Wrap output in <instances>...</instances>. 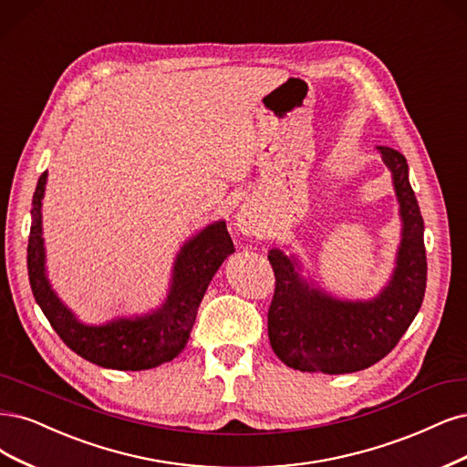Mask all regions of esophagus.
Masks as SVG:
<instances>
[{
    "mask_svg": "<svg viewBox=\"0 0 467 467\" xmlns=\"http://www.w3.org/2000/svg\"><path fill=\"white\" fill-rule=\"evenodd\" d=\"M263 214L261 208L253 199H247L244 204L239 206L235 214V228L244 234L245 237H253L263 230Z\"/></svg>",
    "mask_w": 467,
    "mask_h": 467,
    "instance_id": "34e87169",
    "label": "esophagus"
}]
</instances>
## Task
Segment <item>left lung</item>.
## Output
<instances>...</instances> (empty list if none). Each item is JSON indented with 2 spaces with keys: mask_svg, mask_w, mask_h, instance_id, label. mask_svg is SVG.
<instances>
[{
  "mask_svg": "<svg viewBox=\"0 0 467 467\" xmlns=\"http://www.w3.org/2000/svg\"><path fill=\"white\" fill-rule=\"evenodd\" d=\"M392 173L401 220L396 266L371 299H340L303 276L297 254L275 247L268 261L276 289L268 309V337L276 356L292 368L307 373L346 375L380 361L410 328L425 296L427 256L423 218L410 185L404 154L377 147Z\"/></svg>",
  "mask_w": 467,
  "mask_h": 467,
  "instance_id": "8db88e82",
  "label": "left lung"
}]
</instances>
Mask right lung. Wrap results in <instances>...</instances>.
<instances>
[{
	"mask_svg": "<svg viewBox=\"0 0 467 467\" xmlns=\"http://www.w3.org/2000/svg\"><path fill=\"white\" fill-rule=\"evenodd\" d=\"M46 182L47 171L40 175L32 197L26 265L32 294L57 336L77 356L118 371H144L178 358L189 342L208 284L228 254L235 251L226 222L208 223L182 245L175 254L162 305L142 315L116 317L102 325H87L59 299L47 278L42 235Z\"/></svg>",
	"mask_w": 467,
	"mask_h": 467,
	"instance_id": "right-lung-1",
	"label": "right lung"
}]
</instances>
